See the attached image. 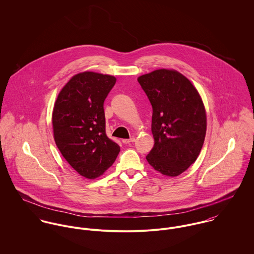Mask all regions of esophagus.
<instances>
[{
    "mask_svg": "<svg viewBox=\"0 0 254 254\" xmlns=\"http://www.w3.org/2000/svg\"><path fill=\"white\" fill-rule=\"evenodd\" d=\"M134 141H135L134 138H131V139H124V140H122V143L125 144V145H128V144H130V143H132V142H134Z\"/></svg>",
    "mask_w": 254,
    "mask_h": 254,
    "instance_id": "34e87169",
    "label": "esophagus"
}]
</instances>
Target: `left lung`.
I'll return each instance as SVG.
<instances>
[{
  "mask_svg": "<svg viewBox=\"0 0 254 254\" xmlns=\"http://www.w3.org/2000/svg\"><path fill=\"white\" fill-rule=\"evenodd\" d=\"M138 81L152 107L154 145L145 156L163 175L175 177L197 158L206 133L201 98L190 81L175 70L158 69Z\"/></svg>",
  "mask_w": 254,
  "mask_h": 254,
  "instance_id": "obj_1",
  "label": "left lung"
}]
</instances>
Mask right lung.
I'll use <instances>...</instances> for the list:
<instances>
[{"mask_svg":"<svg viewBox=\"0 0 254 254\" xmlns=\"http://www.w3.org/2000/svg\"><path fill=\"white\" fill-rule=\"evenodd\" d=\"M115 77L96 72L79 73L58 96L53 111L57 146L75 171L95 179L115 161L120 146L106 133L104 103Z\"/></svg>","mask_w":254,"mask_h":254,"instance_id":"obj_1","label":"right lung"}]
</instances>
